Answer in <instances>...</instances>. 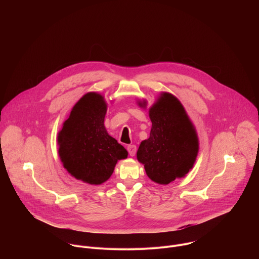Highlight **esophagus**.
<instances>
[{"label":"esophagus","mask_w":259,"mask_h":259,"mask_svg":"<svg viewBox=\"0 0 259 259\" xmlns=\"http://www.w3.org/2000/svg\"><path fill=\"white\" fill-rule=\"evenodd\" d=\"M127 150H128V153H129V155H130L131 157L135 156V154H136V146H135L134 144L128 145V146H127Z\"/></svg>","instance_id":"esophagus-1"}]
</instances>
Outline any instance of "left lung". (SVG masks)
Returning a JSON list of instances; mask_svg holds the SVG:
<instances>
[{"label":"left lung","mask_w":259,"mask_h":259,"mask_svg":"<svg viewBox=\"0 0 259 259\" xmlns=\"http://www.w3.org/2000/svg\"><path fill=\"white\" fill-rule=\"evenodd\" d=\"M137 104L146 108V100ZM152 121L150 137L142 140L137 160L154 182L168 184L186 176L199 153L197 130L181 102L169 92H161L149 108Z\"/></svg>","instance_id":"left-lung-1"}]
</instances>
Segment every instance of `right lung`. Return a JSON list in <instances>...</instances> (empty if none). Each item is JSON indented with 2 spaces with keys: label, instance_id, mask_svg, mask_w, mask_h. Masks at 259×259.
Segmentation results:
<instances>
[{
  "label": "right lung",
  "instance_id": "1",
  "mask_svg": "<svg viewBox=\"0 0 259 259\" xmlns=\"http://www.w3.org/2000/svg\"><path fill=\"white\" fill-rule=\"evenodd\" d=\"M104 96L88 92L73 105L57 135L58 155L66 171L78 180L99 186L112 176L128 152L104 126Z\"/></svg>",
  "mask_w": 259,
  "mask_h": 259
}]
</instances>
